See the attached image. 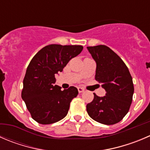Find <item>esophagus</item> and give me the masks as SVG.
I'll return each mask as SVG.
<instances>
[{"label": "esophagus", "instance_id": "esophagus-1", "mask_svg": "<svg viewBox=\"0 0 150 150\" xmlns=\"http://www.w3.org/2000/svg\"><path fill=\"white\" fill-rule=\"evenodd\" d=\"M78 92L79 93H82L85 91V89H84L83 88H82V87H78Z\"/></svg>", "mask_w": 150, "mask_h": 150}]
</instances>
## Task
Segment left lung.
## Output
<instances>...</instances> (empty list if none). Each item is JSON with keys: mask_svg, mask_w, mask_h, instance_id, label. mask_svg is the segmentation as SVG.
<instances>
[{"mask_svg": "<svg viewBox=\"0 0 150 150\" xmlns=\"http://www.w3.org/2000/svg\"><path fill=\"white\" fill-rule=\"evenodd\" d=\"M97 63L95 80L102 84L105 95L94 99L86 105L88 114L101 124L114 125L129 111L134 92L133 78L121 58L108 47H87Z\"/></svg>", "mask_w": 150, "mask_h": 150, "instance_id": "obj_1", "label": "left lung"}]
</instances>
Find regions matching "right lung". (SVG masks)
I'll use <instances>...</instances> for the list:
<instances>
[{
  "mask_svg": "<svg viewBox=\"0 0 150 150\" xmlns=\"http://www.w3.org/2000/svg\"><path fill=\"white\" fill-rule=\"evenodd\" d=\"M81 45H50L43 47L30 61L23 79L21 97L35 121L42 125L53 124L64 118L77 88L64 91L55 85V75L62 72L68 62L81 53Z\"/></svg>",
  "mask_w": 150,
  "mask_h": 150,
  "instance_id": "right-lung-1",
  "label": "right lung"
}]
</instances>
